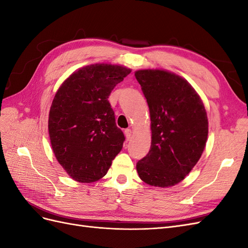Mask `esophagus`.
<instances>
[{
  "label": "esophagus",
  "instance_id": "obj_1",
  "mask_svg": "<svg viewBox=\"0 0 248 248\" xmlns=\"http://www.w3.org/2000/svg\"><path fill=\"white\" fill-rule=\"evenodd\" d=\"M124 133H125L126 140H129L131 139V136H132V130H131L130 128H127V129H125Z\"/></svg>",
  "mask_w": 248,
  "mask_h": 248
}]
</instances>
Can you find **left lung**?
<instances>
[{
	"mask_svg": "<svg viewBox=\"0 0 248 248\" xmlns=\"http://www.w3.org/2000/svg\"><path fill=\"white\" fill-rule=\"evenodd\" d=\"M150 110L152 140L137 163L140 178L157 187L181 182L196 166L208 138V118L200 96L186 79L166 70H138Z\"/></svg>",
	"mask_w": 248,
	"mask_h": 248,
	"instance_id": "obj_1",
	"label": "left lung"
}]
</instances>
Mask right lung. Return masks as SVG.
<instances>
[{"instance_id": "obj_1", "label": "right lung", "mask_w": 248, "mask_h": 248, "mask_svg": "<svg viewBox=\"0 0 248 248\" xmlns=\"http://www.w3.org/2000/svg\"><path fill=\"white\" fill-rule=\"evenodd\" d=\"M130 72L111 64L82 67L55 95L48 117L52 151L78 182L98 181L122 150L125 137L116 125L108 96Z\"/></svg>"}]
</instances>
